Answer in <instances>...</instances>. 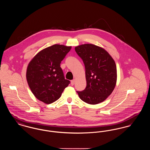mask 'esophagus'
<instances>
[{"label":"esophagus","mask_w":150,"mask_h":150,"mask_svg":"<svg viewBox=\"0 0 150 150\" xmlns=\"http://www.w3.org/2000/svg\"><path fill=\"white\" fill-rule=\"evenodd\" d=\"M75 82V79L72 80L71 81V84L72 86H74V85Z\"/></svg>","instance_id":"obj_1"}]
</instances>
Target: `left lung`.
Wrapping results in <instances>:
<instances>
[{
    "label": "left lung",
    "instance_id": "left-lung-1",
    "mask_svg": "<svg viewBox=\"0 0 150 150\" xmlns=\"http://www.w3.org/2000/svg\"><path fill=\"white\" fill-rule=\"evenodd\" d=\"M85 66L86 86L77 91L80 98L91 105L104 101L114 89L117 80L116 66L106 50L92 44L75 48Z\"/></svg>",
    "mask_w": 150,
    "mask_h": 150
}]
</instances>
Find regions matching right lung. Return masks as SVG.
<instances>
[{
    "mask_svg": "<svg viewBox=\"0 0 150 150\" xmlns=\"http://www.w3.org/2000/svg\"><path fill=\"white\" fill-rule=\"evenodd\" d=\"M71 48V47L55 44L39 52L30 62L26 79L37 99L50 104L60 98L70 83L64 79L60 64Z\"/></svg>",
    "mask_w": 150,
    "mask_h": 150,
    "instance_id": "obj_1",
    "label": "right lung"
}]
</instances>
